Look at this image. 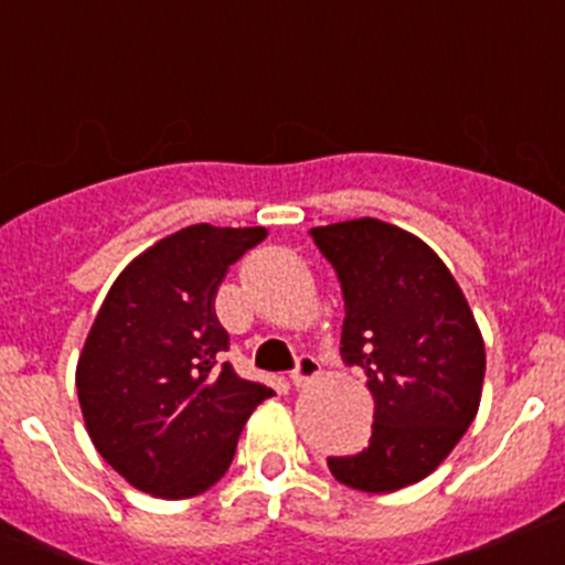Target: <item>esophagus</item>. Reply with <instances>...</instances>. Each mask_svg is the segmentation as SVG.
I'll return each mask as SVG.
<instances>
[{
  "label": "esophagus",
  "mask_w": 565,
  "mask_h": 565,
  "mask_svg": "<svg viewBox=\"0 0 565 565\" xmlns=\"http://www.w3.org/2000/svg\"><path fill=\"white\" fill-rule=\"evenodd\" d=\"M318 372H321V364H318L316 356H299L296 367L290 370V383L294 386H307L310 381H316Z\"/></svg>",
  "instance_id": "34e87169"
}]
</instances>
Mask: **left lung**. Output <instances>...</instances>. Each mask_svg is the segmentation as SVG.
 <instances>
[{
  "label": "left lung",
  "instance_id": "8db88e82",
  "mask_svg": "<svg viewBox=\"0 0 565 565\" xmlns=\"http://www.w3.org/2000/svg\"><path fill=\"white\" fill-rule=\"evenodd\" d=\"M345 299L340 353L375 399L367 449L329 457L331 476L394 492L433 473L476 418L484 340L462 290L422 239L362 217L310 231Z\"/></svg>",
  "mask_w": 565,
  "mask_h": 565
}]
</instances>
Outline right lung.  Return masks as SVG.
Masks as SVG:
<instances>
[{
    "instance_id": "right-lung-1",
    "label": "right lung",
    "mask_w": 565,
    "mask_h": 565,
    "mask_svg": "<svg viewBox=\"0 0 565 565\" xmlns=\"http://www.w3.org/2000/svg\"><path fill=\"white\" fill-rule=\"evenodd\" d=\"M264 239L266 228L190 225L110 285L75 386L92 444L136 490L206 492L231 468L249 413L275 394L220 362L231 340L214 312L231 264Z\"/></svg>"
}]
</instances>
